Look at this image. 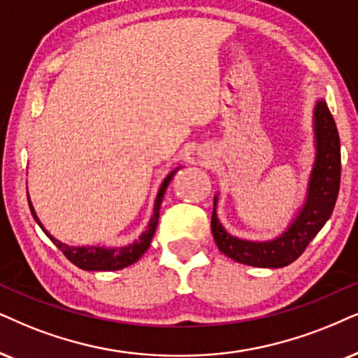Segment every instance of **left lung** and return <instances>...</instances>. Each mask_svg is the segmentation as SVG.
<instances>
[{"mask_svg": "<svg viewBox=\"0 0 358 358\" xmlns=\"http://www.w3.org/2000/svg\"><path fill=\"white\" fill-rule=\"evenodd\" d=\"M314 115L317 157L312 170L307 201L299 216L279 238L268 243H252L226 233L213 208V238L224 256L255 268H284L306 251L330 218L341 188V138L327 103L319 101ZM213 205L216 206V198Z\"/></svg>", "mask_w": 358, "mask_h": 358, "instance_id": "1", "label": "left lung"}]
</instances>
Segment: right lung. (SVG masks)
I'll list each match as a JSON object with an SVG mask.
<instances>
[{
  "label": "right lung",
  "mask_w": 358,
  "mask_h": 358,
  "mask_svg": "<svg viewBox=\"0 0 358 358\" xmlns=\"http://www.w3.org/2000/svg\"><path fill=\"white\" fill-rule=\"evenodd\" d=\"M176 170H173L169 176H166L165 182L162 183L160 189H158L155 208H153V216H152L150 223H148V228L145 229V233H143L142 236H140L134 244H129V246H125V248L106 250V248H96V246H92V248L67 246V244H62V243H59L57 239H54L51 234H49L46 229L43 228V224L39 223L38 216H36V213H34V208H33V205H31L29 196H28L29 210H31V213H33L36 223L43 228V231L48 234L49 239L56 244L59 250L62 251V255H64L67 259L72 262V264H76L78 268L84 269V271H117V269L127 268V266L134 264V262H137L140 257L143 256V252L148 250V246H150V241H152L153 233H155V228L158 223V215H160V205H162V200H164L165 189L169 188V183L171 182V178H173Z\"/></svg>",
  "instance_id": "obj_1"
}]
</instances>
